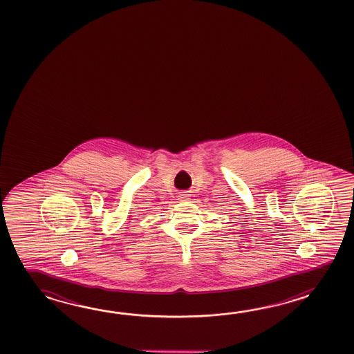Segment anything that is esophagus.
Returning <instances> with one entry per match:
<instances>
[{"label":"esophagus","instance_id":"1","mask_svg":"<svg viewBox=\"0 0 354 354\" xmlns=\"http://www.w3.org/2000/svg\"><path fill=\"white\" fill-rule=\"evenodd\" d=\"M188 198H189V195L186 194V192H182V194L178 196V200H180V201H187Z\"/></svg>","mask_w":354,"mask_h":354}]
</instances>
